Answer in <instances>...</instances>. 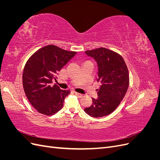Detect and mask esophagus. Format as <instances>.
I'll list each match as a JSON object with an SVG mask.
<instances>
[{"label": "esophagus", "instance_id": "34e87169", "mask_svg": "<svg viewBox=\"0 0 160 160\" xmlns=\"http://www.w3.org/2000/svg\"><path fill=\"white\" fill-rule=\"evenodd\" d=\"M74 93H75L77 97H79V98H81V97H83V95L79 93H77V92H75V91Z\"/></svg>", "mask_w": 160, "mask_h": 160}]
</instances>
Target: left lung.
I'll return each mask as SVG.
<instances>
[{
  "label": "left lung",
  "instance_id": "left-lung-1",
  "mask_svg": "<svg viewBox=\"0 0 160 160\" xmlns=\"http://www.w3.org/2000/svg\"><path fill=\"white\" fill-rule=\"evenodd\" d=\"M85 52L98 64V81L101 83L98 98H93V103L85 112L95 118L103 117L112 113L126 94L129 82L128 67L122 56L105 48Z\"/></svg>",
  "mask_w": 160,
  "mask_h": 160
}]
</instances>
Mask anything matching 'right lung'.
<instances>
[{
  "label": "right lung",
  "instance_id": "add662e5",
  "mask_svg": "<svg viewBox=\"0 0 160 160\" xmlns=\"http://www.w3.org/2000/svg\"><path fill=\"white\" fill-rule=\"evenodd\" d=\"M76 53L51 45L38 50L27 61L22 73L23 88L38 113L52 115L62 108L70 91L52 86V81Z\"/></svg>",
  "mask_w": 160,
  "mask_h": 160
}]
</instances>
